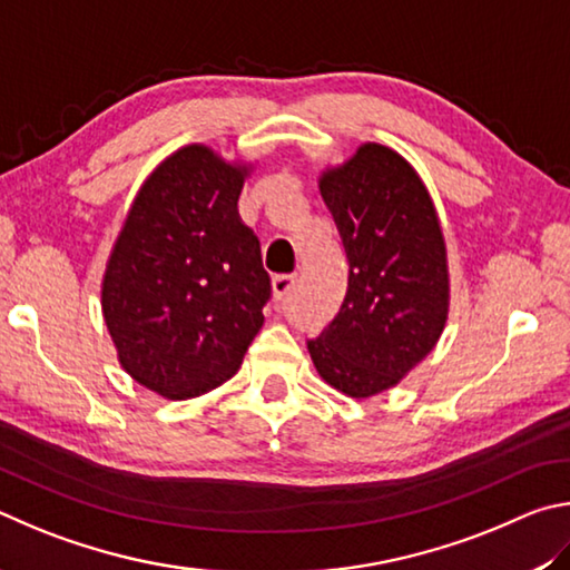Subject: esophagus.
<instances>
[{
    "label": "esophagus",
    "mask_w": 570,
    "mask_h": 570,
    "mask_svg": "<svg viewBox=\"0 0 570 570\" xmlns=\"http://www.w3.org/2000/svg\"><path fill=\"white\" fill-rule=\"evenodd\" d=\"M297 285V275H275L273 277V297L275 301H285L291 297Z\"/></svg>",
    "instance_id": "esophagus-1"
}]
</instances>
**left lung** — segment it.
<instances>
[{"label":"left lung","instance_id":"obj_1","mask_svg":"<svg viewBox=\"0 0 570 570\" xmlns=\"http://www.w3.org/2000/svg\"><path fill=\"white\" fill-rule=\"evenodd\" d=\"M317 187L345 247L347 293L307 351L327 385L361 401L395 387L441 337L445 237L421 175L385 145H361Z\"/></svg>","mask_w":570,"mask_h":570}]
</instances>
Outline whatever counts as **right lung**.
Masks as SVG:
<instances>
[{"label":"right lung","mask_w":570,"mask_h":570,"mask_svg":"<svg viewBox=\"0 0 570 570\" xmlns=\"http://www.w3.org/2000/svg\"><path fill=\"white\" fill-rule=\"evenodd\" d=\"M249 165L187 145L139 187L102 277L117 361L169 401L215 391L265 323L269 275L237 213Z\"/></svg>","instance_id":"1"}]
</instances>
